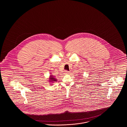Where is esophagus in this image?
<instances>
[{
	"instance_id": "obj_1",
	"label": "esophagus",
	"mask_w": 127,
	"mask_h": 127,
	"mask_svg": "<svg viewBox=\"0 0 127 127\" xmlns=\"http://www.w3.org/2000/svg\"><path fill=\"white\" fill-rule=\"evenodd\" d=\"M65 72L66 74H69V72L68 71H67V70H65Z\"/></svg>"
}]
</instances>
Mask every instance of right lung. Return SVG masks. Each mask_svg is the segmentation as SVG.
<instances>
[{
  "label": "right lung",
  "mask_w": 127,
  "mask_h": 127,
  "mask_svg": "<svg viewBox=\"0 0 127 127\" xmlns=\"http://www.w3.org/2000/svg\"><path fill=\"white\" fill-rule=\"evenodd\" d=\"M50 80H51V81H57V80H56V79H54V77H52V76H51V77H50Z\"/></svg>",
  "instance_id": "right-lung-1"
}]
</instances>
